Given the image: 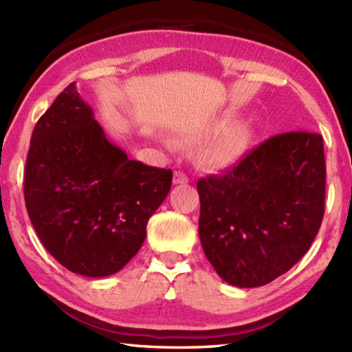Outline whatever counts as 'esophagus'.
Instances as JSON below:
<instances>
[{
	"mask_svg": "<svg viewBox=\"0 0 352 352\" xmlns=\"http://www.w3.org/2000/svg\"><path fill=\"white\" fill-rule=\"evenodd\" d=\"M189 182V178L186 174H183V172L180 170H175L174 172V184H186Z\"/></svg>",
	"mask_w": 352,
	"mask_h": 352,
	"instance_id": "34e87169",
	"label": "esophagus"
}]
</instances>
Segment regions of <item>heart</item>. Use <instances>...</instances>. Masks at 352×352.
I'll list each match as a JSON object with an SVG mask.
<instances>
[{
    "instance_id": "heart-1",
    "label": "heart",
    "mask_w": 352,
    "mask_h": 352,
    "mask_svg": "<svg viewBox=\"0 0 352 352\" xmlns=\"http://www.w3.org/2000/svg\"><path fill=\"white\" fill-rule=\"evenodd\" d=\"M226 119H216L186 133L192 142L207 139L226 125ZM252 139V129L248 122H234L223 129L218 136L198 151V163L207 169H222L234 164L248 149Z\"/></svg>"
}]
</instances>
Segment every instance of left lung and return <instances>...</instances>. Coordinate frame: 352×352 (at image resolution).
I'll list each match as a JSON object with an SVG mask.
<instances>
[{
  "label": "left lung",
  "instance_id": "1",
  "mask_svg": "<svg viewBox=\"0 0 352 352\" xmlns=\"http://www.w3.org/2000/svg\"><path fill=\"white\" fill-rule=\"evenodd\" d=\"M325 172L322 136L289 131L199 178L201 245L223 281L265 286L298 263L322 223Z\"/></svg>",
  "mask_w": 352,
  "mask_h": 352
}]
</instances>
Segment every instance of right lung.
<instances>
[{"label":"right lung","instance_id":"right-lung-1","mask_svg":"<svg viewBox=\"0 0 352 352\" xmlns=\"http://www.w3.org/2000/svg\"><path fill=\"white\" fill-rule=\"evenodd\" d=\"M172 170L130 160L109 142L76 83L37 121L24 175L25 207L45 248L85 276L116 274L136 256L168 197Z\"/></svg>","mask_w":352,"mask_h":352}]
</instances>
